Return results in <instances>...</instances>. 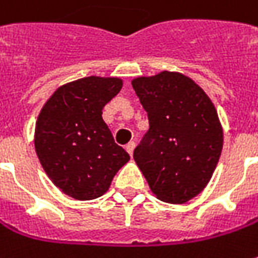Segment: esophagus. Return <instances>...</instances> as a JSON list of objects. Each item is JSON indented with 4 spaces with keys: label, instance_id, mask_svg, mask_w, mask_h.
I'll list each match as a JSON object with an SVG mask.
<instances>
[{
    "label": "esophagus",
    "instance_id": "1",
    "mask_svg": "<svg viewBox=\"0 0 258 258\" xmlns=\"http://www.w3.org/2000/svg\"><path fill=\"white\" fill-rule=\"evenodd\" d=\"M134 149H136V143H134V141H130L128 144L125 146V150L128 151L130 156H133V151H134Z\"/></svg>",
    "mask_w": 258,
    "mask_h": 258
}]
</instances>
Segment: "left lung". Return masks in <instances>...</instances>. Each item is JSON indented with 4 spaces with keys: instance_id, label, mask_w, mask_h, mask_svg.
<instances>
[{
    "instance_id": "left-lung-1",
    "label": "left lung",
    "mask_w": 258,
    "mask_h": 258,
    "mask_svg": "<svg viewBox=\"0 0 258 258\" xmlns=\"http://www.w3.org/2000/svg\"><path fill=\"white\" fill-rule=\"evenodd\" d=\"M131 84L150 124L134 160L157 199L186 204L207 187L218 164L224 144L218 112L183 73L163 71Z\"/></svg>"
}]
</instances>
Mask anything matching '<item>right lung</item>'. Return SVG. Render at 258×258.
I'll use <instances>...</instances> for the list:
<instances>
[{
  "label": "right lung",
  "mask_w": 258,
  "mask_h": 258,
  "mask_svg": "<svg viewBox=\"0 0 258 258\" xmlns=\"http://www.w3.org/2000/svg\"><path fill=\"white\" fill-rule=\"evenodd\" d=\"M122 88L119 78L86 76L59 86L40 111L34 147L53 185L78 201L102 196L130 154L115 144L102 109Z\"/></svg>",
  "instance_id": "add662e5"
}]
</instances>
